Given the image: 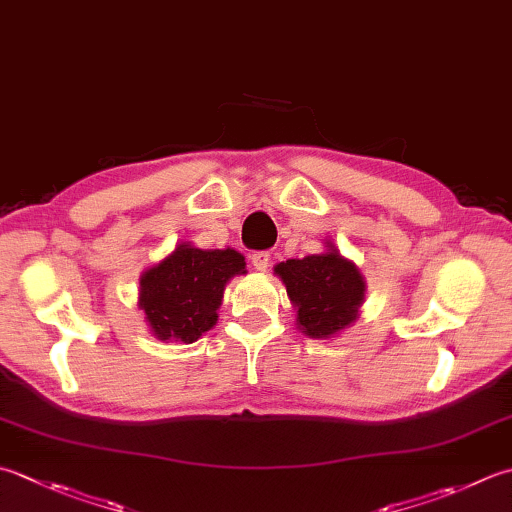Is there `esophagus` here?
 Returning a JSON list of instances; mask_svg holds the SVG:
<instances>
[{
	"mask_svg": "<svg viewBox=\"0 0 512 512\" xmlns=\"http://www.w3.org/2000/svg\"><path fill=\"white\" fill-rule=\"evenodd\" d=\"M250 262H253L255 270H262V273H264V270L270 264V253H266V250H259V253H253V257H250Z\"/></svg>",
	"mask_w": 512,
	"mask_h": 512,
	"instance_id": "34e87169",
	"label": "esophagus"
}]
</instances>
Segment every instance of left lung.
<instances>
[{
  "label": "left lung",
  "mask_w": 512,
  "mask_h": 512,
  "mask_svg": "<svg viewBox=\"0 0 512 512\" xmlns=\"http://www.w3.org/2000/svg\"><path fill=\"white\" fill-rule=\"evenodd\" d=\"M324 253L302 259H286L275 266L290 304L297 313V328L310 339H333L359 319L366 299V279L355 262H350L324 242Z\"/></svg>",
  "instance_id": "left-lung-1"
}]
</instances>
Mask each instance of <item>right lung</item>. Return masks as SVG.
I'll use <instances>...</instances> for the list:
<instances>
[{"mask_svg": "<svg viewBox=\"0 0 512 512\" xmlns=\"http://www.w3.org/2000/svg\"><path fill=\"white\" fill-rule=\"evenodd\" d=\"M246 273L244 255L235 248L204 250L182 242L139 277L137 306L157 339L193 344L217 324L226 284Z\"/></svg>", "mask_w": 512, "mask_h": 512, "instance_id": "add662e5", "label": "right lung"}]
</instances>
